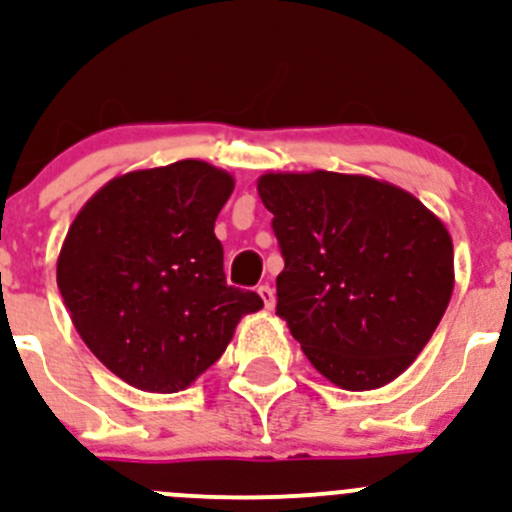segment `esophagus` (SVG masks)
I'll use <instances>...</instances> for the list:
<instances>
[{
    "instance_id": "1",
    "label": "esophagus",
    "mask_w": 512,
    "mask_h": 512,
    "mask_svg": "<svg viewBox=\"0 0 512 512\" xmlns=\"http://www.w3.org/2000/svg\"><path fill=\"white\" fill-rule=\"evenodd\" d=\"M258 296L263 298V306H266V308L276 306V293H273V288L268 286V283H263V286H258Z\"/></svg>"
}]
</instances>
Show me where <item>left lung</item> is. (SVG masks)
Returning <instances> with one entry per match:
<instances>
[{
  "instance_id": "8db88e82",
  "label": "left lung",
  "mask_w": 512,
  "mask_h": 512,
  "mask_svg": "<svg viewBox=\"0 0 512 512\" xmlns=\"http://www.w3.org/2000/svg\"><path fill=\"white\" fill-rule=\"evenodd\" d=\"M283 256L276 313L318 373L346 391L401 376L453 293V241L408 191L368 176L266 174Z\"/></svg>"
}]
</instances>
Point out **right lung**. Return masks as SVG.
<instances>
[{
  "label": "right lung",
  "mask_w": 512,
  "mask_h": 512,
  "mask_svg": "<svg viewBox=\"0 0 512 512\" xmlns=\"http://www.w3.org/2000/svg\"><path fill=\"white\" fill-rule=\"evenodd\" d=\"M234 191L226 171L176 161L96 191L57 263V283L89 351L129 386L184 391L214 366L241 316L263 306L226 283L214 224Z\"/></svg>",
  "instance_id": "1"
}]
</instances>
